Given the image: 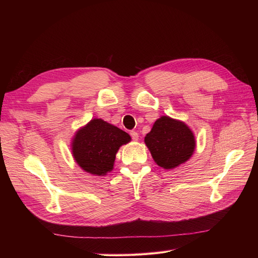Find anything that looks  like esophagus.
<instances>
[{
	"instance_id": "1",
	"label": "esophagus",
	"mask_w": 258,
	"mask_h": 258,
	"mask_svg": "<svg viewBox=\"0 0 258 258\" xmlns=\"http://www.w3.org/2000/svg\"><path fill=\"white\" fill-rule=\"evenodd\" d=\"M130 136H131V138H132V140H134V141H138V140H139V134L136 131H131Z\"/></svg>"
}]
</instances>
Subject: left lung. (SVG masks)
Listing matches in <instances>:
<instances>
[{"label": "left lung", "instance_id": "8db88e82", "mask_svg": "<svg viewBox=\"0 0 258 258\" xmlns=\"http://www.w3.org/2000/svg\"><path fill=\"white\" fill-rule=\"evenodd\" d=\"M154 161L165 170H172L188 160L196 148V139L187 124L169 116H161L144 138Z\"/></svg>", "mask_w": 258, "mask_h": 258}]
</instances>
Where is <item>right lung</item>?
<instances>
[{"label": "right lung", "instance_id": "obj_1", "mask_svg": "<svg viewBox=\"0 0 258 258\" xmlns=\"http://www.w3.org/2000/svg\"><path fill=\"white\" fill-rule=\"evenodd\" d=\"M131 141L127 132L101 118H93L75 132L71 150L85 172L103 176L114 168L119 147Z\"/></svg>", "mask_w": 258, "mask_h": 258}]
</instances>
